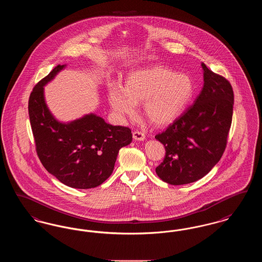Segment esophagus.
Returning <instances> with one entry per match:
<instances>
[{
    "label": "esophagus",
    "instance_id": "esophagus-1",
    "mask_svg": "<svg viewBox=\"0 0 262 262\" xmlns=\"http://www.w3.org/2000/svg\"><path fill=\"white\" fill-rule=\"evenodd\" d=\"M133 137H134V139H136V140H143L145 138V135L142 132L136 130V132L133 133Z\"/></svg>",
    "mask_w": 262,
    "mask_h": 262
}]
</instances>
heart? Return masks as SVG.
<instances>
[{"instance_id":"obj_1","label":"heart","mask_w":262,"mask_h":262,"mask_svg":"<svg viewBox=\"0 0 262 262\" xmlns=\"http://www.w3.org/2000/svg\"><path fill=\"white\" fill-rule=\"evenodd\" d=\"M194 92V81L187 74L162 66H150L129 73L125 88L114 85L108 97L113 110L120 117H133L137 103L143 101L144 116L155 125H165L187 109Z\"/></svg>"}]
</instances>
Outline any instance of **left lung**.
<instances>
[{
  "mask_svg": "<svg viewBox=\"0 0 262 262\" xmlns=\"http://www.w3.org/2000/svg\"><path fill=\"white\" fill-rule=\"evenodd\" d=\"M201 66L204 84L200 95L166 130L155 136L166 150L156 174L173 186L193 183L209 173L224 153L232 125L231 83Z\"/></svg>",
  "mask_w": 262,
  "mask_h": 262,
  "instance_id": "8db88e82",
  "label": "left lung"
}]
</instances>
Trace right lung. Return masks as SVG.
Returning a JSON list of instances; mask_svg holds the SVG:
<instances>
[{
  "mask_svg": "<svg viewBox=\"0 0 262 262\" xmlns=\"http://www.w3.org/2000/svg\"><path fill=\"white\" fill-rule=\"evenodd\" d=\"M63 67H55L29 96L36 153L44 168L63 185L81 189L98 187L112 174L119 150L132 142V130L109 125L93 114L70 124L56 121L45 104L43 86Z\"/></svg>",
  "mask_w": 262,
  "mask_h": 262,
  "instance_id": "obj_1",
  "label": "right lung"
}]
</instances>
